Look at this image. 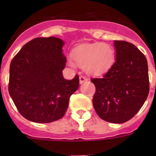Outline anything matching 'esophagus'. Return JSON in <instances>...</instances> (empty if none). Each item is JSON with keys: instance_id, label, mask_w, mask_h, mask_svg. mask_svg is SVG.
I'll return each mask as SVG.
<instances>
[{"instance_id": "1", "label": "esophagus", "mask_w": 156, "mask_h": 156, "mask_svg": "<svg viewBox=\"0 0 156 156\" xmlns=\"http://www.w3.org/2000/svg\"><path fill=\"white\" fill-rule=\"evenodd\" d=\"M87 78H86L85 76L81 75L80 77H79V82H80L81 84H83V83H84L85 82H87Z\"/></svg>"}]
</instances>
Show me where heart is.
<instances>
[{"label":"heart","instance_id":"b5f03b06","mask_svg":"<svg viewBox=\"0 0 156 156\" xmlns=\"http://www.w3.org/2000/svg\"><path fill=\"white\" fill-rule=\"evenodd\" d=\"M73 59L78 66L87 68L89 73L100 75L106 73L113 65L115 51L107 43H95L75 48Z\"/></svg>","mask_w":156,"mask_h":156}]
</instances>
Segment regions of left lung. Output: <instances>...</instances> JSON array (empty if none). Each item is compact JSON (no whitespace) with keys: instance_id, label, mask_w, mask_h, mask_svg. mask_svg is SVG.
Instances as JSON below:
<instances>
[{"instance_id":"8db88e82","label":"left lung","mask_w":156,"mask_h":156,"mask_svg":"<svg viewBox=\"0 0 156 156\" xmlns=\"http://www.w3.org/2000/svg\"><path fill=\"white\" fill-rule=\"evenodd\" d=\"M116 61L102 78H91L95 87L93 106L100 118L121 124L135 116L149 94L147 61L135 45L115 40Z\"/></svg>"}]
</instances>
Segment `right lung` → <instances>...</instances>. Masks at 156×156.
<instances>
[{
	"label": "right lung",
	"instance_id": "right-lung-1",
	"mask_svg": "<svg viewBox=\"0 0 156 156\" xmlns=\"http://www.w3.org/2000/svg\"><path fill=\"white\" fill-rule=\"evenodd\" d=\"M63 45L59 38H35L11 61L9 93L21 115L29 121L49 123L63 117L69 97L78 90V74L72 80L62 75L66 62Z\"/></svg>",
	"mask_w": 156,
	"mask_h": 156
}]
</instances>
